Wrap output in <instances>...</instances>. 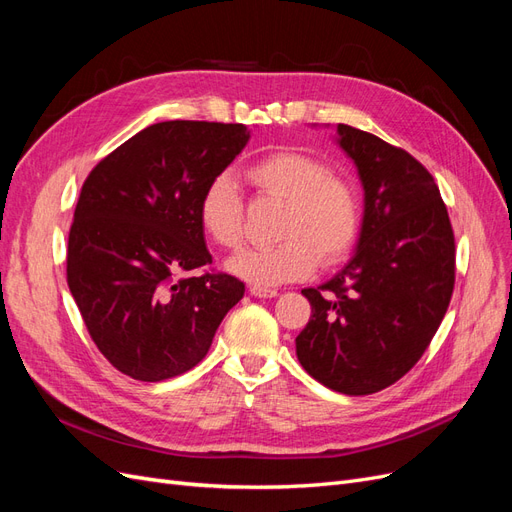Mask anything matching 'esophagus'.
Returning a JSON list of instances; mask_svg holds the SVG:
<instances>
[{
	"label": "esophagus",
	"instance_id": "1",
	"mask_svg": "<svg viewBox=\"0 0 512 512\" xmlns=\"http://www.w3.org/2000/svg\"><path fill=\"white\" fill-rule=\"evenodd\" d=\"M250 294L252 297H258V299H273V297H277V292L275 288H262V286H250Z\"/></svg>",
	"mask_w": 512,
	"mask_h": 512
}]
</instances>
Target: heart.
Wrapping results in <instances>:
<instances>
[{
	"label": "heart",
	"mask_w": 512,
	"mask_h": 512,
	"mask_svg": "<svg viewBox=\"0 0 512 512\" xmlns=\"http://www.w3.org/2000/svg\"><path fill=\"white\" fill-rule=\"evenodd\" d=\"M245 179L265 198L284 200L275 226L280 243L230 258L228 271L254 286L299 282L322 265L342 262L359 241L363 205L356 185L331 173L322 158L301 149H277L245 168ZM198 224L224 250L245 237V200L230 173H220L200 192Z\"/></svg>",
	"instance_id": "heart-1"
}]
</instances>
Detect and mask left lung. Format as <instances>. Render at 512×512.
Masks as SVG:
<instances>
[{
  "mask_svg": "<svg viewBox=\"0 0 512 512\" xmlns=\"http://www.w3.org/2000/svg\"><path fill=\"white\" fill-rule=\"evenodd\" d=\"M365 188L359 250L331 282L301 290L312 316L303 369L344 395L404 378L436 335L455 288V235L436 181L406 149L339 123Z\"/></svg>",
  "mask_w": 512,
  "mask_h": 512,
  "instance_id": "left-lung-1",
  "label": "left lung"
}]
</instances>
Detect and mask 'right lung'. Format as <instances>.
Listing matches in <instances>:
<instances>
[{
  "label": "right lung",
  "mask_w": 512,
  "mask_h": 512,
  "mask_svg": "<svg viewBox=\"0 0 512 512\" xmlns=\"http://www.w3.org/2000/svg\"><path fill=\"white\" fill-rule=\"evenodd\" d=\"M247 138L243 123H153L87 175L68 235V286L89 337L121 374H185L241 301L245 284L209 269L196 209Z\"/></svg>",
  "instance_id": "obj_1"
}]
</instances>
